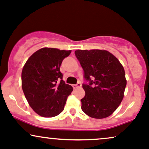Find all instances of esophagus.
I'll return each mask as SVG.
<instances>
[{
	"mask_svg": "<svg viewBox=\"0 0 149 149\" xmlns=\"http://www.w3.org/2000/svg\"><path fill=\"white\" fill-rule=\"evenodd\" d=\"M81 83H79V82H78L77 84H72V87L74 88V89H77V88H78V87H81Z\"/></svg>",
	"mask_w": 149,
	"mask_h": 149,
	"instance_id": "obj_1",
	"label": "esophagus"
}]
</instances>
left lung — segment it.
<instances>
[{
	"instance_id": "1",
	"label": "left lung",
	"mask_w": 149,
	"mask_h": 149,
	"mask_svg": "<svg viewBox=\"0 0 149 149\" xmlns=\"http://www.w3.org/2000/svg\"><path fill=\"white\" fill-rule=\"evenodd\" d=\"M84 70L85 96L81 110L89 116L104 119L121 104L126 85L124 69L118 59L107 50L91 49L74 52Z\"/></svg>"
}]
</instances>
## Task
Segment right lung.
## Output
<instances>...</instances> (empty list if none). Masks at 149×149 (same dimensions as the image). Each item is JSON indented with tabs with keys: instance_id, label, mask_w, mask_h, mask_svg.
I'll list each match as a JSON object with an SVG mask.
<instances>
[{
	"instance_id": "add662e5",
	"label": "right lung",
	"mask_w": 149,
	"mask_h": 149,
	"mask_svg": "<svg viewBox=\"0 0 149 149\" xmlns=\"http://www.w3.org/2000/svg\"><path fill=\"white\" fill-rule=\"evenodd\" d=\"M71 50L44 47L33 53L22 70V89L30 107L40 116L53 117L64 110L72 92L60 71Z\"/></svg>"
}]
</instances>
